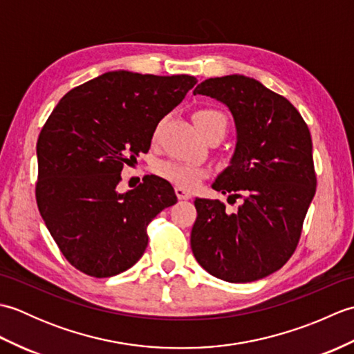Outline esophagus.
Returning <instances> with one entry per match:
<instances>
[{"label": "esophagus", "mask_w": 354, "mask_h": 354, "mask_svg": "<svg viewBox=\"0 0 354 354\" xmlns=\"http://www.w3.org/2000/svg\"><path fill=\"white\" fill-rule=\"evenodd\" d=\"M175 193H176L178 199H181V201H187V199H192L193 198L192 192L184 189V187H175Z\"/></svg>", "instance_id": "obj_1"}]
</instances>
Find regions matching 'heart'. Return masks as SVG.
<instances>
[{"label":"heart","instance_id":"1","mask_svg":"<svg viewBox=\"0 0 354 354\" xmlns=\"http://www.w3.org/2000/svg\"><path fill=\"white\" fill-rule=\"evenodd\" d=\"M219 118H225L221 112L212 109H202L194 114V123H196L198 129L201 131ZM155 171L161 178L167 179L171 184L184 187V189H193V187H196L202 179L207 176V169L202 167V165L176 160L158 162L155 165Z\"/></svg>","mask_w":354,"mask_h":354}]
</instances>
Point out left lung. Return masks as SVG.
<instances>
[{
	"label": "left lung",
	"instance_id": "left-lung-1",
	"mask_svg": "<svg viewBox=\"0 0 354 354\" xmlns=\"http://www.w3.org/2000/svg\"><path fill=\"white\" fill-rule=\"evenodd\" d=\"M193 94L223 103L236 126L230 165L212 184L217 199L196 198L190 245L208 274L230 283L268 277L290 259L317 190L312 137L299 112L259 80L230 74L207 79Z\"/></svg>",
	"mask_w": 354,
	"mask_h": 354
}]
</instances>
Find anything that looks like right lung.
Masks as SVG:
<instances>
[{"label": "right lung", "mask_w": 354, "mask_h": 354, "mask_svg": "<svg viewBox=\"0 0 354 354\" xmlns=\"http://www.w3.org/2000/svg\"><path fill=\"white\" fill-rule=\"evenodd\" d=\"M196 77L108 71L66 93L37 138L36 202L59 250L91 277L137 263L147 225L173 204L165 179L147 175L120 193L124 164L150 149L158 123L184 100Z\"/></svg>", "instance_id": "obj_1"}]
</instances>
